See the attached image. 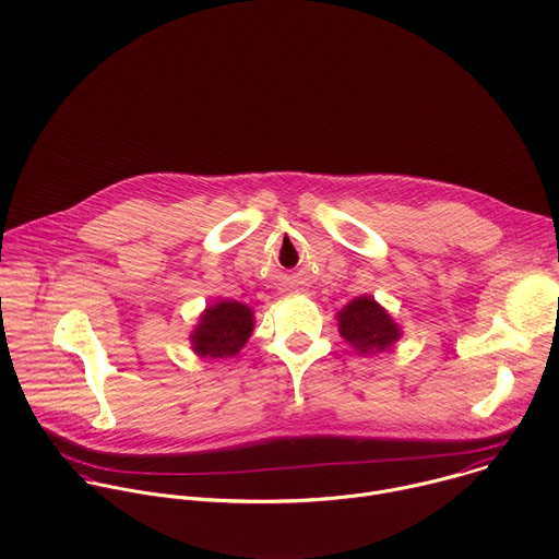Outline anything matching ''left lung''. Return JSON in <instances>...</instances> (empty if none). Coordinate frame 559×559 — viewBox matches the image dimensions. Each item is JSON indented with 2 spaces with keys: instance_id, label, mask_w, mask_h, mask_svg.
Listing matches in <instances>:
<instances>
[{
  "instance_id": "left-lung-1",
  "label": "left lung",
  "mask_w": 559,
  "mask_h": 559,
  "mask_svg": "<svg viewBox=\"0 0 559 559\" xmlns=\"http://www.w3.org/2000/svg\"><path fill=\"white\" fill-rule=\"evenodd\" d=\"M340 333L359 353L386 350L402 335L393 318L370 296H359L350 300L340 313Z\"/></svg>"
}]
</instances>
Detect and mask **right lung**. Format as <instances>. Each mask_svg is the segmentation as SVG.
I'll list each match as a JSON object with an SVG mask.
<instances>
[{"label": "right lung", "mask_w": 559, "mask_h": 559, "mask_svg": "<svg viewBox=\"0 0 559 559\" xmlns=\"http://www.w3.org/2000/svg\"><path fill=\"white\" fill-rule=\"evenodd\" d=\"M254 318L248 305L224 300L204 311L193 333V346L204 357H230L248 342Z\"/></svg>", "instance_id": "add662e5"}]
</instances>
